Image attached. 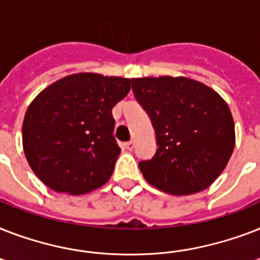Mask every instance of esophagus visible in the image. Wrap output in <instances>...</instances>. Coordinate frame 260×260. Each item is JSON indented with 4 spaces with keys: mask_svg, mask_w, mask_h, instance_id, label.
I'll return each mask as SVG.
<instances>
[{
    "mask_svg": "<svg viewBox=\"0 0 260 260\" xmlns=\"http://www.w3.org/2000/svg\"><path fill=\"white\" fill-rule=\"evenodd\" d=\"M124 147H125L128 151H132V150H134V147H135V143L134 142H126V143H124Z\"/></svg>",
    "mask_w": 260,
    "mask_h": 260,
    "instance_id": "1",
    "label": "esophagus"
}]
</instances>
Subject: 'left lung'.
<instances>
[{
  "instance_id": "1",
  "label": "left lung",
  "mask_w": 260,
  "mask_h": 260,
  "mask_svg": "<svg viewBox=\"0 0 260 260\" xmlns=\"http://www.w3.org/2000/svg\"><path fill=\"white\" fill-rule=\"evenodd\" d=\"M132 90L151 117L158 148L139 163L146 181L173 196L209 187L235 148L228 104L213 89L186 77L132 78Z\"/></svg>"
}]
</instances>
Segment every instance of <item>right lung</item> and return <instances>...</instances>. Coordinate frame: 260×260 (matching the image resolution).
Here are the masks:
<instances>
[{
    "label": "right lung",
    "mask_w": 260,
    "mask_h": 260,
    "mask_svg": "<svg viewBox=\"0 0 260 260\" xmlns=\"http://www.w3.org/2000/svg\"><path fill=\"white\" fill-rule=\"evenodd\" d=\"M129 90V78L78 73L38 94L22 122V147L44 185L78 196L109 181L121 151L112 109Z\"/></svg>",
    "instance_id": "right-lung-1"
}]
</instances>
